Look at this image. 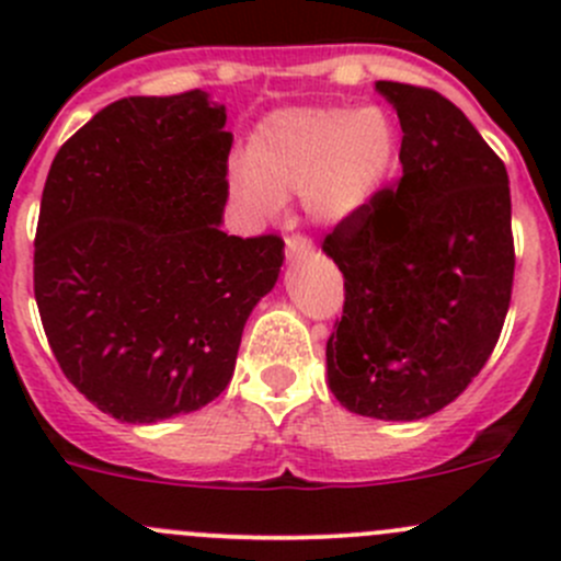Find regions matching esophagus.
I'll use <instances>...</instances> for the list:
<instances>
[{
    "mask_svg": "<svg viewBox=\"0 0 561 561\" xmlns=\"http://www.w3.org/2000/svg\"><path fill=\"white\" fill-rule=\"evenodd\" d=\"M285 244H287V254H290V257H296V254H309L314 249L312 239H309V236H304V233L287 236Z\"/></svg>",
    "mask_w": 561,
    "mask_h": 561,
    "instance_id": "esophagus-1",
    "label": "esophagus"
}]
</instances>
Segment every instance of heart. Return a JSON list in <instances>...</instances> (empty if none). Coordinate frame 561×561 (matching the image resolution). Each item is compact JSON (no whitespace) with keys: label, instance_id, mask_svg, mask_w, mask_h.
<instances>
[{"label":"heart","instance_id":"b5f03b06","mask_svg":"<svg viewBox=\"0 0 561 561\" xmlns=\"http://www.w3.org/2000/svg\"><path fill=\"white\" fill-rule=\"evenodd\" d=\"M399 129L386 107H293L265 118L230 175L233 197L265 217L304 192L317 217H342L375 195L393 168Z\"/></svg>","mask_w":561,"mask_h":561}]
</instances>
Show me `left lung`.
<instances>
[{
    "mask_svg": "<svg viewBox=\"0 0 561 561\" xmlns=\"http://www.w3.org/2000/svg\"><path fill=\"white\" fill-rule=\"evenodd\" d=\"M401 124V175L322 241L344 274L328 386L366 417L417 421L458 399L505 325L516 271L505 162L426 87L377 81Z\"/></svg>",
    "mask_w": 561,
    "mask_h": 561,
    "instance_id": "left-lung-1",
    "label": "left lung"
}]
</instances>
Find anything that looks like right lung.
Segmentation results:
<instances>
[{
  "label": "right lung",
  "mask_w": 561,
  "mask_h": 561,
  "mask_svg": "<svg viewBox=\"0 0 561 561\" xmlns=\"http://www.w3.org/2000/svg\"><path fill=\"white\" fill-rule=\"evenodd\" d=\"M233 135L201 89L124 98L50 162L35 298L61 371L116 421L154 423L228 388L285 241L219 230Z\"/></svg>",
  "instance_id": "obj_1"
}]
</instances>
